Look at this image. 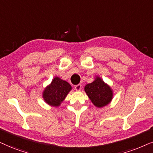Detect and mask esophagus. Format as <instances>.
<instances>
[{
    "mask_svg": "<svg viewBox=\"0 0 153 153\" xmlns=\"http://www.w3.org/2000/svg\"><path fill=\"white\" fill-rule=\"evenodd\" d=\"M81 89H82V85H81V84H78L75 86V89L76 91H80L81 90Z\"/></svg>",
    "mask_w": 153,
    "mask_h": 153,
    "instance_id": "1",
    "label": "esophagus"
}]
</instances>
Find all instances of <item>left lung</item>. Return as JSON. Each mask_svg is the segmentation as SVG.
I'll use <instances>...</instances> for the list:
<instances>
[{"label": "left lung", "mask_w": 153, "mask_h": 153, "mask_svg": "<svg viewBox=\"0 0 153 153\" xmlns=\"http://www.w3.org/2000/svg\"><path fill=\"white\" fill-rule=\"evenodd\" d=\"M85 91L91 102L99 108L108 104L113 97L111 87L100 78H97L93 82L87 84L85 87Z\"/></svg>", "instance_id": "1"}]
</instances>
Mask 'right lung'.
<instances>
[{
    "label": "right lung",
    "mask_w": 153,
    "mask_h": 153,
    "mask_svg": "<svg viewBox=\"0 0 153 153\" xmlns=\"http://www.w3.org/2000/svg\"><path fill=\"white\" fill-rule=\"evenodd\" d=\"M71 89L68 82L58 77L54 78L50 85L43 91V99L45 102L53 106H59Z\"/></svg>",
    "instance_id": "obj_1"
}]
</instances>
